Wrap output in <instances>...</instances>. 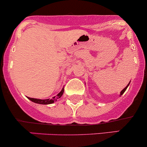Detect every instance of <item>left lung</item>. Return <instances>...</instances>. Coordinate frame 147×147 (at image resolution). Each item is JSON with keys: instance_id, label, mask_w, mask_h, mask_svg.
I'll return each instance as SVG.
<instances>
[{"instance_id": "left-lung-1", "label": "left lung", "mask_w": 147, "mask_h": 147, "mask_svg": "<svg viewBox=\"0 0 147 147\" xmlns=\"http://www.w3.org/2000/svg\"><path fill=\"white\" fill-rule=\"evenodd\" d=\"M129 84H130V83H128V85H127V86H125V88H124V89H123V90H122V91H121V94H120V95H122L123 94V93H124V92H125V90H126V89H127V88H128V85H129Z\"/></svg>"}]
</instances>
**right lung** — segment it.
<instances>
[{"label": "right lung", "mask_w": 147, "mask_h": 147, "mask_svg": "<svg viewBox=\"0 0 147 147\" xmlns=\"http://www.w3.org/2000/svg\"><path fill=\"white\" fill-rule=\"evenodd\" d=\"M64 92V89L63 88L62 90L59 92V93L57 94L55 97H53L52 99H47V100H40V99H35V98H30V97H28L29 100H31L33 102L37 103V104H41V105H49L52 104V103L55 102V101H57V100L59 98H61V96L63 95Z\"/></svg>", "instance_id": "add662e5"}]
</instances>
